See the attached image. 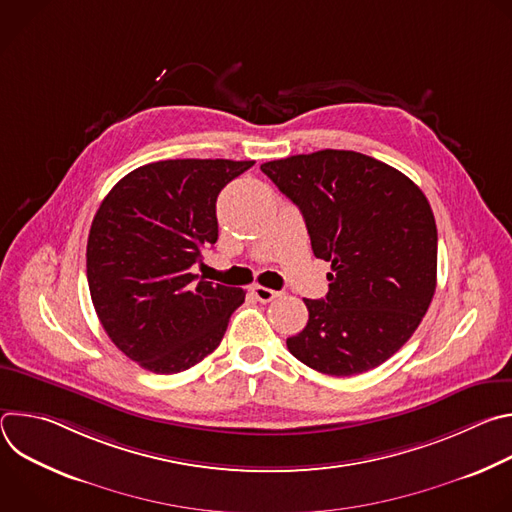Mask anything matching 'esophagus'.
<instances>
[{
    "label": "esophagus",
    "mask_w": 512,
    "mask_h": 512,
    "mask_svg": "<svg viewBox=\"0 0 512 512\" xmlns=\"http://www.w3.org/2000/svg\"><path fill=\"white\" fill-rule=\"evenodd\" d=\"M251 291H253V296H255L261 304H269V302H273L275 298L281 296V291H275V289H269V287H263V285H253Z\"/></svg>",
    "instance_id": "34e87169"
}]
</instances>
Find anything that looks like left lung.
Here are the masks:
<instances>
[{"instance_id": "left-lung-1", "label": "left lung", "mask_w": 512, "mask_h": 512, "mask_svg": "<svg viewBox=\"0 0 512 512\" xmlns=\"http://www.w3.org/2000/svg\"><path fill=\"white\" fill-rule=\"evenodd\" d=\"M294 202L312 251L330 261L324 300H304L306 328L287 348L310 369L352 377L391 358L417 330L437 275V229L425 194L358 152L322 150L261 164Z\"/></svg>"}]
</instances>
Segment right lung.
<instances>
[{
    "mask_svg": "<svg viewBox=\"0 0 512 512\" xmlns=\"http://www.w3.org/2000/svg\"><path fill=\"white\" fill-rule=\"evenodd\" d=\"M255 162L164 160L121 178L101 202L87 243L95 312L141 369L174 375L221 344L241 287L194 273L216 243V198Z\"/></svg>",
    "mask_w": 512,
    "mask_h": 512,
    "instance_id": "right-lung-1",
    "label": "right lung"
}]
</instances>
